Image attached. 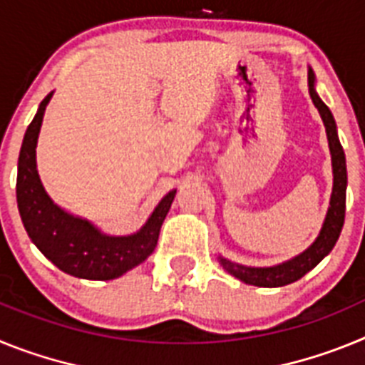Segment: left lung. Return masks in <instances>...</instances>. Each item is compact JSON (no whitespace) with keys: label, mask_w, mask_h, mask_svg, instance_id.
Instances as JSON below:
<instances>
[{"label":"left lung","mask_w":365,"mask_h":365,"mask_svg":"<svg viewBox=\"0 0 365 365\" xmlns=\"http://www.w3.org/2000/svg\"><path fill=\"white\" fill-rule=\"evenodd\" d=\"M314 73L309 67V95L314 102L316 109L320 113L322 120L325 125V133L329 140V151H331V163H333V193H331V201H329L327 214H325L324 225L311 247H307L302 254L294 256L292 259H287L283 263L272 267H247L241 263L227 259V257L219 256V263L228 274L247 285L256 287H283L289 283L298 282L303 278L309 270L314 269L325 256L336 245L340 237L341 227H344V217H346V188H347V168H346V153L341 150L340 138H338L336 122H334L333 113L327 106L322 102L314 89Z\"/></svg>","instance_id":"8db88e82"}]
</instances>
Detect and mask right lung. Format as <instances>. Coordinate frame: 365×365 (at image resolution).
Segmentation results:
<instances>
[{
  "label": "right lung",
  "instance_id": "obj_1",
  "mask_svg": "<svg viewBox=\"0 0 365 365\" xmlns=\"http://www.w3.org/2000/svg\"><path fill=\"white\" fill-rule=\"evenodd\" d=\"M51 98L53 93L41 100L19 150L16 199L24 227L40 252L66 274L95 282L120 278L155 250L177 190L168 192L143 227L128 235H109L91 221L63 210L45 192L36 168L38 135Z\"/></svg>",
  "mask_w": 365,
  "mask_h": 365
}]
</instances>
